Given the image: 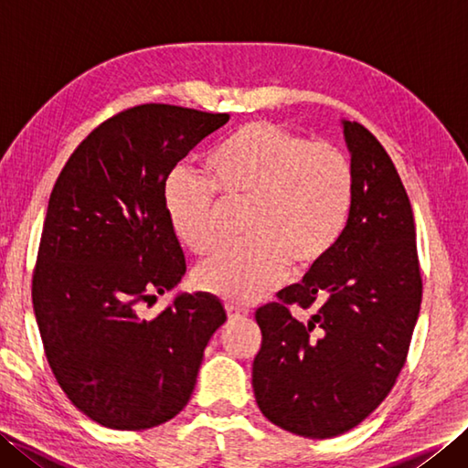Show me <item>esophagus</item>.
<instances>
[{
  "label": "esophagus",
  "mask_w": 468,
  "mask_h": 468,
  "mask_svg": "<svg viewBox=\"0 0 468 468\" xmlns=\"http://www.w3.org/2000/svg\"><path fill=\"white\" fill-rule=\"evenodd\" d=\"M225 310H227L229 322H237L247 315V310H243V307H239V305H233V303H227Z\"/></svg>",
  "instance_id": "obj_1"
}]
</instances>
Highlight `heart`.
I'll return each mask as SVG.
<instances>
[{
	"label": "heart",
	"mask_w": 468,
	"mask_h": 468,
	"mask_svg": "<svg viewBox=\"0 0 468 468\" xmlns=\"http://www.w3.org/2000/svg\"><path fill=\"white\" fill-rule=\"evenodd\" d=\"M207 178L175 168L165 183V213L188 251L208 255L221 243L215 193L245 207L250 241L195 271L203 292L231 303L261 300L292 267L315 270L340 241L354 195L352 165L340 148L263 121L239 126L215 148Z\"/></svg>",
	"instance_id": "obj_1"
}]
</instances>
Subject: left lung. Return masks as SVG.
I'll list each match as a JSON object with an SVG mask.
<instances>
[{"label":"left lung","mask_w":468,"mask_h":468,"mask_svg":"<svg viewBox=\"0 0 468 468\" xmlns=\"http://www.w3.org/2000/svg\"><path fill=\"white\" fill-rule=\"evenodd\" d=\"M354 195L325 260L255 312L261 350L253 392L267 420L305 439H332L378 409L409 354L422 302L410 198L390 156L357 122L342 121ZM318 303L307 323L289 305Z\"/></svg>","instance_id":"left-lung-1"}]
</instances>
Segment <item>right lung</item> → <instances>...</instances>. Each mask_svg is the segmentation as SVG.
I'll return each mask as SVG.
<instances>
[{"mask_svg":"<svg viewBox=\"0 0 468 468\" xmlns=\"http://www.w3.org/2000/svg\"><path fill=\"white\" fill-rule=\"evenodd\" d=\"M227 121L171 104L128 108L84 138L49 195L32 280L36 322L59 388L106 429L175 419L227 320L205 292L144 315L186 271L165 213L166 178Z\"/></svg>","mask_w":468,"mask_h":468,"instance_id":"obj_1","label":"right lung"}]
</instances>
